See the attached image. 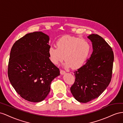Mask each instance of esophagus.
<instances>
[{"instance_id": "esophagus-1", "label": "esophagus", "mask_w": 123, "mask_h": 123, "mask_svg": "<svg viewBox=\"0 0 123 123\" xmlns=\"http://www.w3.org/2000/svg\"><path fill=\"white\" fill-rule=\"evenodd\" d=\"M60 74L61 75H63V74H65V72L64 71H63V70L61 69L60 70Z\"/></svg>"}]
</instances>
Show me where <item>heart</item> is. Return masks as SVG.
I'll return each instance as SVG.
<instances>
[{
	"label": "heart",
	"instance_id": "obj_1",
	"mask_svg": "<svg viewBox=\"0 0 123 123\" xmlns=\"http://www.w3.org/2000/svg\"><path fill=\"white\" fill-rule=\"evenodd\" d=\"M57 47L50 46L48 54L50 61L57 65L64 59V65L77 69L85 63L91 50L90 42L85 38L69 36H64L56 42Z\"/></svg>",
	"mask_w": 123,
	"mask_h": 123
}]
</instances>
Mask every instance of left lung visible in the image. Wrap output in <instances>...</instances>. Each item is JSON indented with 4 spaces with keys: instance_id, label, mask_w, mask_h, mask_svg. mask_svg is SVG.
Segmentation results:
<instances>
[{
    "instance_id": "obj_1",
    "label": "left lung",
    "mask_w": 123,
    "mask_h": 123,
    "mask_svg": "<svg viewBox=\"0 0 123 123\" xmlns=\"http://www.w3.org/2000/svg\"><path fill=\"white\" fill-rule=\"evenodd\" d=\"M92 43L93 52L86 63L75 71V82L71 92L80 103L98 97L111 81L114 61L112 48L98 34L87 37Z\"/></svg>"
}]
</instances>
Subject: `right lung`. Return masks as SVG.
I'll list each match as a JSON object with an SVG mask.
<instances>
[{"label":"right lung","instance_id":"add662e5","mask_svg":"<svg viewBox=\"0 0 123 123\" xmlns=\"http://www.w3.org/2000/svg\"><path fill=\"white\" fill-rule=\"evenodd\" d=\"M49 40L41 31L28 33L15 42L10 52V81L21 97L31 102L45 99L51 81L60 75L59 69L49 57Z\"/></svg>","mask_w":123,"mask_h":123}]
</instances>
